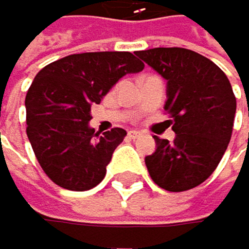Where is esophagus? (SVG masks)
<instances>
[{
    "mask_svg": "<svg viewBox=\"0 0 249 249\" xmlns=\"http://www.w3.org/2000/svg\"><path fill=\"white\" fill-rule=\"evenodd\" d=\"M128 139H138L139 136H142V133L141 131H136V130H131V131H128Z\"/></svg>",
    "mask_w": 249,
    "mask_h": 249,
    "instance_id": "34e87169",
    "label": "esophagus"
}]
</instances>
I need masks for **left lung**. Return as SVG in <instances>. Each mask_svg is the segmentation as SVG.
<instances>
[{
    "instance_id": "1",
    "label": "left lung",
    "mask_w": 249,
    "mask_h": 249,
    "mask_svg": "<svg viewBox=\"0 0 249 249\" xmlns=\"http://www.w3.org/2000/svg\"><path fill=\"white\" fill-rule=\"evenodd\" d=\"M136 55L167 80L164 105L175 139L155 138L145 156L153 181L169 192L189 191L212 175L232 135L235 96L226 74L201 54L184 48H155Z\"/></svg>"
}]
</instances>
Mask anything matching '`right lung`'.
Returning a JSON list of instances; mask_svg holds the SVG:
<instances>
[{
    "instance_id": "right-lung-1",
    "label": "right lung",
    "mask_w": 249,
    "mask_h": 249,
    "mask_svg": "<svg viewBox=\"0 0 249 249\" xmlns=\"http://www.w3.org/2000/svg\"><path fill=\"white\" fill-rule=\"evenodd\" d=\"M144 63L131 52L71 54L46 65L26 94V133L43 172L68 191H89L104 179L114 149L127 131L99 135L88 125L91 105L122 75Z\"/></svg>"
}]
</instances>
